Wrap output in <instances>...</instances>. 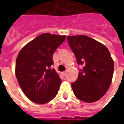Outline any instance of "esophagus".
Listing matches in <instances>:
<instances>
[{
	"instance_id": "1",
	"label": "esophagus",
	"mask_w": 124,
	"mask_h": 124,
	"mask_svg": "<svg viewBox=\"0 0 124 124\" xmlns=\"http://www.w3.org/2000/svg\"><path fill=\"white\" fill-rule=\"evenodd\" d=\"M61 74H62V75L63 76H65L66 74V72H62Z\"/></svg>"
}]
</instances>
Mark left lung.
<instances>
[{"instance_id":"obj_1","label":"left lung","mask_w":124,"mask_h":124,"mask_svg":"<svg viewBox=\"0 0 124 124\" xmlns=\"http://www.w3.org/2000/svg\"><path fill=\"white\" fill-rule=\"evenodd\" d=\"M67 40L76 58L80 70L77 80L72 84L74 93L87 103L99 100L111 84L114 63L104 44L85 35L69 36Z\"/></svg>"}]
</instances>
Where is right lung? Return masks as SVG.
I'll list each match as a JSON object with an SVG mask.
<instances>
[{
  "label": "right lung",
  "mask_w": 124,
  "mask_h": 124,
  "mask_svg": "<svg viewBox=\"0 0 124 124\" xmlns=\"http://www.w3.org/2000/svg\"><path fill=\"white\" fill-rule=\"evenodd\" d=\"M66 36L44 33L20 50L16 61V77L31 101L44 104L56 96L62 80L51 66L53 54Z\"/></svg>",
  "instance_id": "1"
}]
</instances>
